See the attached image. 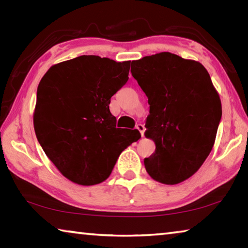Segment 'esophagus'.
<instances>
[{
	"label": "esophagus",
	"instance_id": "esophagus-1",
	"mask_svg": "<svg viewBox=\"0 0 248 248\" xmlns=\"http://www.w3.org/2000/svg\"><path fill=\"white\" fill-rule=\"evenodd\" d=\"M137 129L139 130V132L141 133V136L143 137V134H144V131H145V128H144V125L143 124H137Z\"/></svg>",
	"mask_w": 248,
	"mask_h": 248
}]
</instances>
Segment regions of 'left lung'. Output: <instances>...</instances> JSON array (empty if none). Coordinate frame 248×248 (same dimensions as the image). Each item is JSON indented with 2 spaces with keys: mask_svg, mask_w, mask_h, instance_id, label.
<instances>
[{
  "mask_svg": "<svg viewBox=\"0 0 248 248\" xmlns=\"http://www.w3.org/2000/svg\"><path fill=\"white\" fill-rule=\"evenodd\" d=\"M132 77L148 96L145 138L155 152L144 158L148 174L165 185L194 175L215 144L222 116L219 93L198 61L159 52L131 62Z\"/></svg>",
  "mask_w": 248,
  "mask_h": 248,
  "instance_id": "obj_1",
  "label": "left lung"
}]
</instances>
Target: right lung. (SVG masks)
Returning <instances> with one entry per match:
<instances>
[{
    "label": "right lung",
    "instance_id": "right-lung-1",
    "mask_svg": "<svg viewBox=\"0 0 248 248\" xmlns=\"http://www.w3.org/2000/svg\"><path fill=\"white\" fill-rule=\"evenodd\" d=\"M130 61L81 56L52 65L37 89L33 128L59 171L75 184L106 180L120 153L141 138L116 127L111 96L128 81Z\"/></svg>",
    "mask_w": 248,
    "mask_h": 248
}]
</instances>
